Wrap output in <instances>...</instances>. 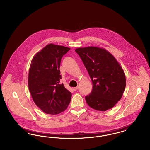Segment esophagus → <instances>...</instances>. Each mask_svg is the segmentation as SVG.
<instances>
[{
    "label": "esophagus",
    "mask_w": 150,
    "mask_h": 150,
    "mask_svg": "<svg viewBox=\"0 0 150 150\" xmlns=\"http://www.w3.org/2000/svg\"><path fill=\"white\" fill-rule=\"evenodd\" d=\"M78 87H74L73 88V89L74 90V91H76V90H78Z\"/></svg>",
    "instance_id": "obj_1"
}]
</instances>
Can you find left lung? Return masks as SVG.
<instances>
[{"label":"left lung","instance_id":"left-lung-1","mask_svg":"<svg viewBox=\"0 0 150 150\" xmlns=\"http://www.w3.org/2000/svg\"><path fill=\"white\" fill-rule=\"evenodd\" d=\"M91 79L93 88L85 97L88 105L98 111L112 108L122 96L126 87L123 69L113 55L95 46L75 49Z\"/></svg>","mask_w":150,"mask_h":150}]
</instances>
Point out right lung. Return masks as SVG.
<instances>
[{
  "label": "right lung",
  "instance_id": "add662e5",
  "mask_svg": "<svg viewBox=\"0 0 150 150\" xmlns=\"http://www.w3.org/2000/svg\"><path fill=\"white\" fill-rule=\"evenodd\" d=\"M69 47L47 45L33 57L28 75V88L35 105L44 113L58 115L69 105L72 94L61 84L60 64Z\"/></svg>",
  "mask_w": 150,
  "mask_h": 150
}]
</instances>
